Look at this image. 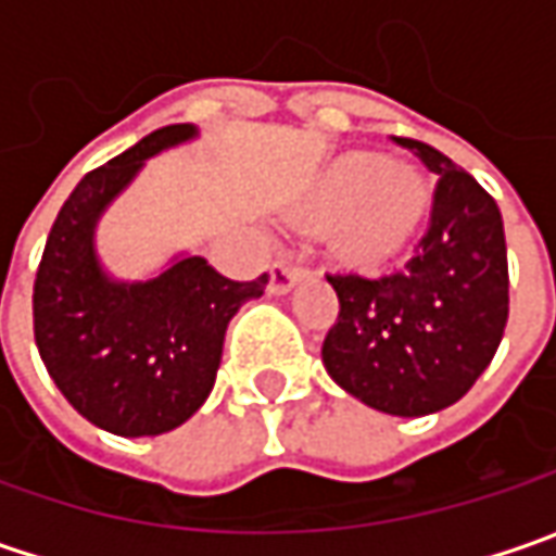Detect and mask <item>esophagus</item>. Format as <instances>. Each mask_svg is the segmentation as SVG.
<instances>
[{
	"label": "esophagus",
	"instance_id": "34e87169",
	"mask_svg": "<svg viewBox=\"0 0 556 556\" xmlns=\"http://www.w3.org/2000/svg\"><path fill=\"white\" fill-rule=\"evenodd\" d=\"M296 281H300V268L293 266V263H275L271 266V285H268L271 293H278V296L290 293Z\"/></svg>",
	"mask_w": 556,
	"mask_h": 556
}]
</instances>
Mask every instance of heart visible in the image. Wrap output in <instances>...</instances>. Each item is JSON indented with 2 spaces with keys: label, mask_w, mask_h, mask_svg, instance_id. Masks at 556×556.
Instances as JSON below:
<instances>
[{
  "label": "heart",
  "mask_w": 556,
  "mask_h": 556,
  "mask_svg": "<svg viewBox=\"0 0 556 556\" xmlns=\"http://www.w3.org/2000/svg\"><path fill=\"white\" fill-rule=\"evenodd\" d=\"M430 210V185L405 161L350 151L331 161L306 194V213L333 223L337 250L362 266L393 260Z\"/></svg>",
  "instance_id": "heart-1"
}]
</instances>
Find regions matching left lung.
Here are the masks:
<instances>
[{
    "mask_svg": "<svg viewBox=\"0 0 556 556\" xmlns=\"http://www.w3.org/2000/svg\"><path fill=\"white\" fill-rule=\"evenodd\" d=\"M437 173L430 228L395 271L328 275L340 315L321 346L337 387L374 412L424 417L455 405L507 325V244L498 203L442 151L399 139Z\"/></svg>",
    "mask_w": 556,
    "mask_h": 556,
    "instance_id": "obj_1",
    "label": "left lung"
}]
</instances>
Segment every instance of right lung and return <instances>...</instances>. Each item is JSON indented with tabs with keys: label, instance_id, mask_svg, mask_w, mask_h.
Listing matches in <instances>:
<instances>
[{
	"label": "right lung",
	"instance_id": "1",
	"mask_svg": "<svg viewBox=\"0 0 556 556\" xmlns=\"http://www.w3.org/2000/svg\"><path fill=\"white\" fill-rule=\"evenodd\" d=\"M198 136L194 123L163 126L83 176L36 271L33 333L42 365L76 412L114 437H161L182 427L216 383L228 321L268 285V275L223 278L191 250L129 281L98 253V223L144 163Z\"/></svg>",
	"mask_w": 556,
	"mask_h": 556
}]
</instances>
